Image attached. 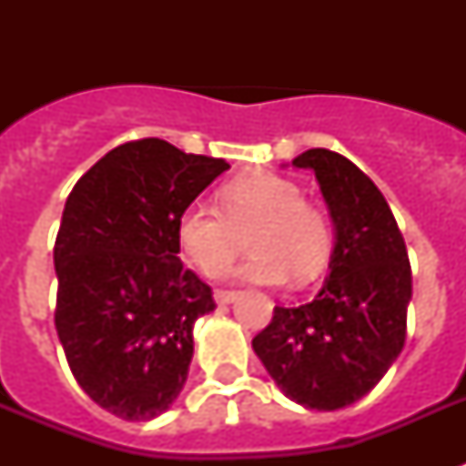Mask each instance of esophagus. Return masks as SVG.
Returning <instances> with one entry per match:
<instances>
[{
    "label": "esophagus",
    "instance_id": "1",
    "mask_svg": "<svg viewBox=\"0 0 466 466\" xmlns=\"http://www.w3.org/2000/svg\"><path fill=\"white\" fill-rule=\"evenodd\" d=\"M237 295H239V292L234 290H215V302H218V305H229V302L237 299Z\"/></svg>",
    "mask_w": 466,
    "mask_h": 466
}]
</instances>
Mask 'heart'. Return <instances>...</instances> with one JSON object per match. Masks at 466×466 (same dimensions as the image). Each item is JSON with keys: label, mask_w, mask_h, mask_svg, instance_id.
<instances>
[{"label": "heart", "mask_w": 466, "mask_h": 466, "mask_svg": "<svg viewBox=\"0 0 466 466\" xmlns=\"http://www.w3.org/2000/svg\"><path fill=\"white\" fill-rule=\"evenodd\" d=\"M222 210L203 200L183 208L176 237L188 261L203 273L232 261L239 234L247 237L248 258L234 270L241 280L278 285L292 276L311 283L326 268L333 229L324 210L307 203L292 178L273 171H247L219 188Z\"/></svg>", "instance_id": "obj_1"}]
</instances>
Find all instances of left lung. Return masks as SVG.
<instances>
[{
  "label": "left lung",
  "mask_w": 466,
  "mask_h": 466,
  "mask_svg": "<svg viewBox=\"0 0 466 466\" xmlns=\"http://www.w3.org/2000/svg\"><path fill=\"white\" fill-rule=\"evenodd\" d=\"M292 167L314 171L331 212V273L311 302L276 307L251 346L285 397L336 411L365 397L401 353L411 266L390 205L353 161L317 147Z\"/></svg>",
  "instance_id": "obj_1"
}]
</instances>
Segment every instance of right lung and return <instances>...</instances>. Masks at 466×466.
Segmentation results:
<instances>
[{
    "label": "right lung",
    "mask_w": 466,
    "mask_h": 466,
    "mask_svg": "<svg viewBox=\"0 0 466 466\" xmlns=\"http://www.w3.org/2000/svg\"><path fill=\"white\" fill-rule=\"evenodd\" d=\"M229 164L159 137L111 149L76 181L55 239V329L86 394L149 420L181 394L212 290L183 268L176 222Z\"/></svg>",
    "instance_id": "add662e5"
}]
</instances>
